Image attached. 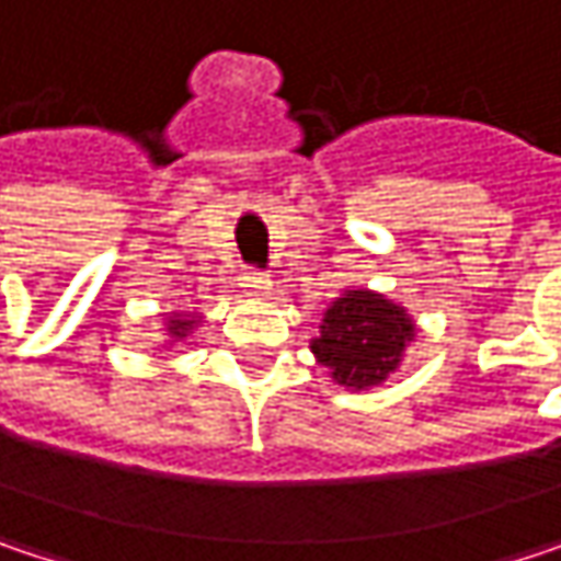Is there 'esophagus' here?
Wrapping results in <instances>:
<instances>
[{
  "instance_id": "34e87169",
  "label": "esophagus",
  "mask_w": 561,
  "mask_h": 561,
  "mask_svg": "<svg viewBox=\"0 0 561 561\" xmlns=\"http://www.w3.org/2000/svg\"><path fill=\"white\" fill-rule=\"evenodd\" d=\"M240 285H243V291L253 295V298H266L270 288H273L270 276H263V273H256V270H247V273L240 276Z\"/></svg>"
}]
</instances>
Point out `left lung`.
<instances>
[{
	"mask_svg": "<svg viewBox=\"0 0 561 561\" xmlns=\"http://www.w3.org/2000/svg\"><path fill=\"white\" fill-rule=\"evenodd\" d=\"M412 337L415 321L402 305L370 288H347L328 305L311 354L337 387L360 392L387 383Z\"/></svg>",
	"mask_w": 561,
	"mask_h": 561,
	"instance_id": "8db88e82",
	"label": "left lung"
}]
</instances>
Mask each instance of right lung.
<instances>
[{"label": "right lung", "instance_id": "1", "mask_svg": "<svg viewBox=\"0 0 561 561\" xmlns=\"http://www.w3.org/2000/svg\"><path fill=\"white\" fill-rule=\"evenodd\" d=\"M201 324V314L197 311H169L165 314V344H174V341H184L194 328Z\"/></svg>", "mask_w": 561, "mask_h": 561}]
</instances>
